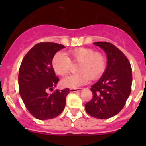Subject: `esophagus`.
I'll return each mask as SVG.
<instances>
[{
    "mask_svg": "<svg viewBox=\"0 0 146 146\" xmlns=\"http://www.w3.org/2000/svg\"><path fill=\"white\" fill-rule=\"evenodd\" d=\"M82 91L81 88H77V89H70V92H77Z\"/></svg>",
    "mask_w": 146,
    "mask_h": 146,
    "instance_id": "obj_1",
    "label": "esophagus"
}]
</instances>
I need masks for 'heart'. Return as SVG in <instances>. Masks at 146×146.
<instances>
[{"label": "heart", "mask_w": 146, "mask_h": 146, "mask_svg": "<svg viewBox=\"0 0 146 146\" xmlns=\"http://www.w3.org/2000/svg\"><path fill=\"white\" fill-rule=\"evenodd\" d=\"M68 57L65 54L58 52L54 56L51 66L56 74L61 76L66 75L70 69L72 61L79 62V73L67 76L61 81L62 85L69 88H77L86 84L90 79L99 78L103 74L106 66V59L101 52L95 51L89 48H78L69 50Z\"/></svg>", "instance_id": "heart-1"}]
</instances>
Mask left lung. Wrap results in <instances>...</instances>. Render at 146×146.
<instances>
[{"mask_svg": "<svg viewBox=\"0 0 146 146\" xmlns=\"http://www.w3.org/2000/svg\"><path fill=\"white\" fill-rule=\"evenodd\" d=\"M94 44L104 50L108 63L102 77L91 86L93 97L85 104V108L93 117L108 119L122 110L131 92V65L124 54L111 43Z\"/></svg>", "mask_w": 146, "mask_h": 146, "instance_id": "obj_1", "label": "left lung"}]
</instances>
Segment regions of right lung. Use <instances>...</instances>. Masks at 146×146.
Returning <instances> with one entry per match:
<instances>
[{"mask_svg": "<svg viewBox=\"0 0 146 146\" xmlns=\"http://www.w3.org/2000/svg\"><path fill=\"white\" fill-rule=\"evenodd\" d=\"M64 48L57 43L41 42L29 50L22 60L18 77L19 95L29 112L38 120L56 117L66 104L68 88L48 93L59 81L51 66L53 57Z\"/></svg>", "mask_w": 146, "mask_h": 146, "instance_id": "obj_1", "label": "right lung"}]
</instances>
